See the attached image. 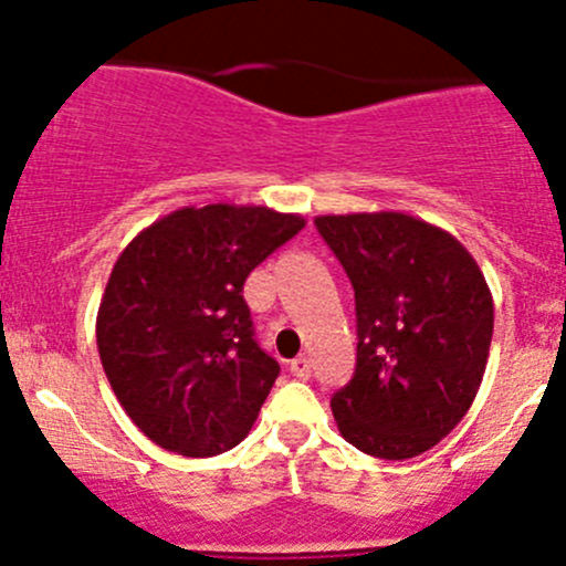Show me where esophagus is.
Wrapping results in <instances>:
<instances>
[{"instance_id":"34e87169","label":"esophagus","mask_w":566,"mask_h":566,"mask_svg":"<svg viewBox=\"0 0 566 566\" xmlns=\"http://www.w3.org/2000/svg\"><path fill=\"white\" fill-rule=\"evenodd\" d=\"M290 373L295 375V378H301V380H306V378H312V361L310 358H293V361H290Z\"/></svg>"}]
</instances>
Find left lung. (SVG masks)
Masks as SVG:
<instances>
[{
    "mask_svg": "<svg viewBox=\"0 0 566 566\" xmlns=\"http://www.w3.org/2000/svg\"><path fill=\"white\" fill-rule=\"evenodd\" d=\"M356 293V373L331 397L342 438L380 460L436 447L471 408L493 295L454 235L408 213L317 216Z\"/></svg>",
    "mask_w": 566,
    "mask_h": 566,
    "instance_id": "8db88e82",
    "label": "left lung"
}]
</instances>
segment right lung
Returning <instances> with one entry per match:
<instances>
[{"label":"right lung","mask_w":566,"mask_h":566,"mask_svg":"<svg viewBox=\"0 0 566 566\" xmlns=\"http://www.w3.org/2000/svg\"><path fill=\"white\" fill-rule=\"evenodd\" d=\"M304 224L262 205L180 208L117 256L95 336L119 405L153 443L210 458L249 436L279 364L254 342L243 282Z\"/></svg>","instance_id":"obj_1"}]
</instances>
